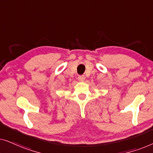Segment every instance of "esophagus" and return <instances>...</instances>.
Segmentation results:
<instances>
[{
  "instance_id": "obj_1",
  "label": "esophagus",
  "mask_w": 153,
  "mask_h": 153,
  "mask_svg": "<svg viewBox=\"0 0 153 153\" xmlns=\"http://www.w3.org/2000/svg\"><path fill=\"white\" fill-rule=\"evenodd\" d=\"M78 80L79 81H83L85 80V76L83 75H81V76H78Z\"/></svg>"
}]
</instances>
